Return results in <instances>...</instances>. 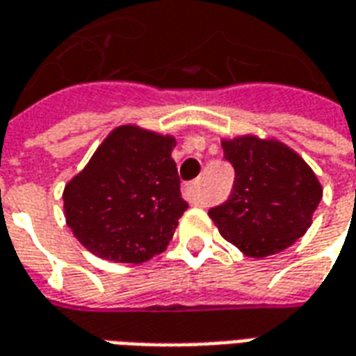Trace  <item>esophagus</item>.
<instances>
[{
	"mask_svg": "<svg viewBox=\"0 0 356 356\" xmlns=\"http://www.w3.org/2000/svg\"><path fill=\"white\" fill-rule=\"evenodd\" d=\"M183 198L188 204L200 206L202 204V193H200V183H188L183 186Z\"/></svg>",
	"mask_w": 356,
	"mask_h": 356,
	"instance_id": "esophagus-1",
	"label": "esophagus"
}]
</instances>
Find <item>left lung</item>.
I'll list each match as a JSON object with an SVG mask.
<instances>
[{
    "instance_id": "8db88e82",
    "label": "left lung",
    "mask_w": 356,
    "mask_h": 356,
    "mask_svg": "<svg viewBox=\"0 0 356 356\" xmlns=\"http://www.w3.org/2000/svg\"><path fill=\"white\" fill-rule=\"evenodd\" d=\"M221 146L235 170L229 198L208 212L221 237L250 258L291 247L307 233L322 200L314 171L277 140L248 135Z\"/></svg>"
}]
</instances>
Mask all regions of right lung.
I'll return each instance as SVG.
<instances>
[{
    "label": "right lung",
    "instance_id": "obj_1",
    "mask_svg": "<svg viewBox=\"0 0 356 356\" xmlns=\"http://www.w3.org/2000/svg\"><path fill=\"white\" fill-rule=\"evenodd\" d=\"M173 146V136L118 127L67 183V225L92 254L143 264L168 248L188 208L181 198Z\"/></svg>",
    "mask_w": 356,
    "mask_h": 356
}]
</instances>
